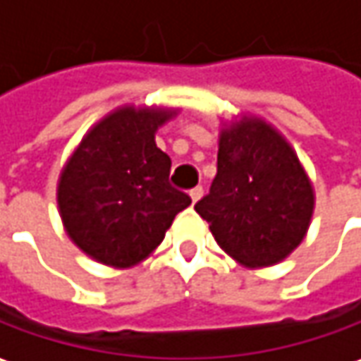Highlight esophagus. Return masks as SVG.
I'll use <instances>...</instances> for the list:
<instances>
[{
    "label": "esophagus",
    "instance_id": "esophagus-1",
    "mask_svg": "<svg viewBox=\"0 0 361 361\" xmlns=\"http://www.w3.org/2000/svg\"><path fill=\"white\" fill-rule=\"evenodd\" d=\"M190 195H191V201L195 203V201L200 200L201 195H203V188H201V185H197V188H193V190L190 191Z\"/></svg>",
    "mask_w": 361,
    "mask_h": 361
}]
</instances>
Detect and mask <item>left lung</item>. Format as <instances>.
<instances>
[{
    "label": "left lung",
    "instance_id": "left-lung-1",
    "mask_svg": "<svg viewBox=\"0 0 361 361\" xmlns=\"http://www.w3.org/2000/svg\"><path fill=\"white\" fill-rule=\"evenodd\" d=\"M314 209L312 185L290 144L259 118L221 130L217 176L195 212L223 251L247 267L283 261Z\"/></svg>",
    "mask_w": 361,
    "mask_h": 361
}]
</instances>
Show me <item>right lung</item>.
<instances>
[{"mask_svg":"<svg viewBox=\"0 0 361 361\" xmlns=\"http://www.w3.org/2000/svg\"><path fill=\"white\" fill-rule=\"evenodd\" d=\"M173 112L114 110L78 144L61 173V219L78 249L100 263L130 267L148 257L191 203L171 188V160L154 134Z\"/></svg>","mask_w":361,"mask_h":361,"instance_id":"right-lung-1","label":"right lung"}]
</instances>
